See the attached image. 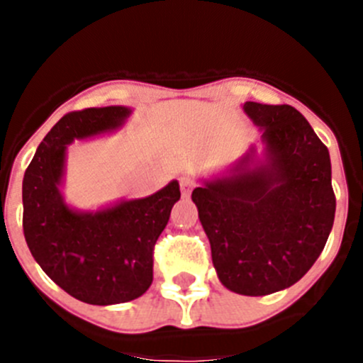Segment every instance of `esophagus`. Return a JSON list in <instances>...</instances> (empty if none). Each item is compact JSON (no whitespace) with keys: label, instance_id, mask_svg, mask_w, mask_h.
Masks as SVG:
<instances>
[{"label":"esophagus","instance_id":"34e87169","mask_svg":"<svg viewBox=\"0 0 363 363\" xmlns=\"http://www.w3.org/2000/svg\"><path fill=\"white\" fill-rule=\"evenodd\" d=\"M194 187V182L191 178H182L179 179V189H182V196H189Z\"/></svg>","mask_w":363,"mask_h":363}]
</instances>
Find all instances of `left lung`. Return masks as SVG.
<instances>
[{
    "label": "left lung",
    "mask_w": 363,
    "mask_h": 363,
    "mask_svg": "<svg viewBox=\"0 0 363 363\" xmlns=\"http://www.w3.org/2000/svg\"><path fill=\"white\" fill-rule=\"evenodd\" d=\"M264 130L265 158H245L192 191L213 264L227 289L265 296L296 284L322 255L336 198L331 158L291 105L245 101Z\"/></svg>",
    "instance_id": "obj_1"
}]
</instances>
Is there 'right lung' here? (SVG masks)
<instances>
[{
  "label": "right lung",
  "instance_id": "add662e5",
  "mask_svg": "<svg viewBox=\"0 0 363 363\" xmlns=\"http://www.w3.org/2000/svg\"><path fill=\"white\" fill-rule=\"evenodd\" d=\"M121 105L65 114L38 147L23 176V234L45 274L76 300L114 306L136 300L152 284V255L172 205L176 179L140 200L79 213L63 200L60 185L67 145L125 123Z\"/></svg>",
  "mask_w": 363,
  "mask_h": 363
}]
</instances>
